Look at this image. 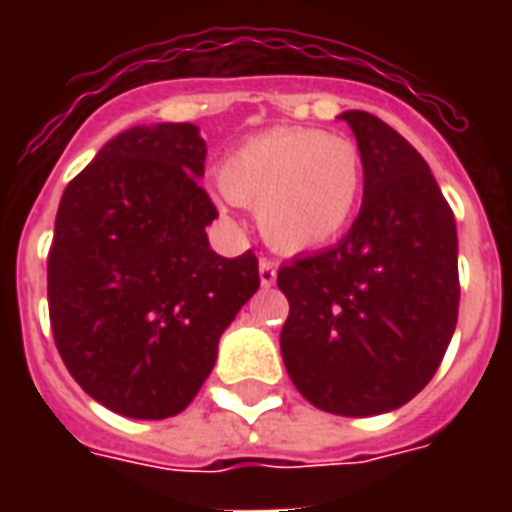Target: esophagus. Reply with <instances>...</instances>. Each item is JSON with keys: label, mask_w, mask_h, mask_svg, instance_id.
Wrapping results in <instances>:
<instances>
[{"label": "esophagus", "mask_w": 512, "mask_h": 512, "mask_svg": "<svg viewBox=\"0 0 512 512\" xmlns=\"http://www.w3.org/2000/svg\"><path fill=\"white\" fill-rule=\"evenodd\" d=\"M260 284L263 287H273L276 284V263H273L271 257L260 260Z\"/></svg>", "instance_id": "obj_1"}]
</instances>
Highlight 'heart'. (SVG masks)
I'll list each match as a JSON object with an SVG mask.
<instances>
[{"instance_id": "heart-1", "label": "heart", "mask_w": 512, "mask_h": 512, "mask_svg": "<svg viewBox=\"0 0 512 512\" xmlns=\"http://www.w3.org/2000/svg\"><path fill=\"white\" fill-rule=\"evenodd\" d=\"M364 177V156L353 140L303 127L252 135L220 164L223 191L257 204L260 233L284 252L335 241L356 217Z\"/></svg>"}]
</instances>
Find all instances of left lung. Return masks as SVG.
I'll return each mask as SVG.
<instances>
[{"mask_svg": "<svg viewBox=\"0 0 512 512\" xmlns=\"http://www.w3.org/2000/svg\"><path fill=\"white\" fill-rule=\"evenodd\" d=\"M364 156L361 212L332 249L279 268L281 356L316 409L369 417L412 401L457 327V225L436 177L393 127L345 111Z\"/></svg>", "mask_w": 512, "mask_h": 512, "instance_id": "1", "label": "left lung"}]
</instances>
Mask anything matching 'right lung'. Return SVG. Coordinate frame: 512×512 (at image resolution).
<instances>
[{"mask_svg": "<svg viewBox=\"0 0 512 512\" xmlns=\"http://www.w3.org/2000/svg\"><path fill=\"white\" fill-rule=\"evenodd\" d=\"M196 124L132 127L66 185L47 255L52 337L84 393L132 420L180 414L260 287L257 257H220Z\"/></svg>", "mask_w": 512, "mask_h": 512, "instance_id": "right-lung-1", "label": "right lung"}]
</instances>
